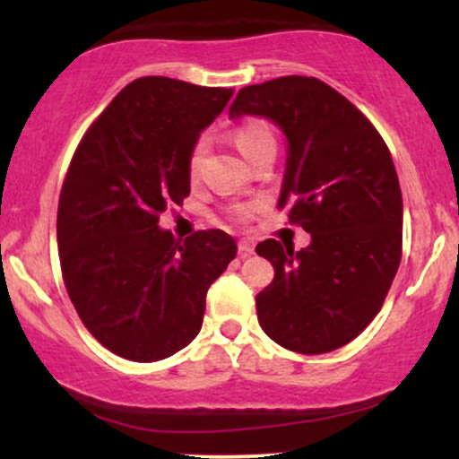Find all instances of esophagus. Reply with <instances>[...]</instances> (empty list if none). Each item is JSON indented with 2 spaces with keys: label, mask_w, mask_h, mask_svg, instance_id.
<instances>
[{
  "label": "esophagus",
  "mask_w": 459,
  "mask_h": 459,
  "mask_svg": "<svg viewBox=\"0 0 459 459\" xmlns=\"http://www.w3.org/2000/svg\"><path fill=\"white\" fill-rule=\"evenodd\" d=\"M237 247H239V255L241 256H247L255 252V239H250V237H244V239H239V244H237Z\"/></svg>",
  "instance_id": "esophagus-1"
}]
</instances>
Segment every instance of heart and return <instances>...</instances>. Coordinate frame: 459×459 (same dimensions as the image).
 <instances>
[{
  "label": "heart",
  "instance_id": "1",
  "mask_svg": "<svg viewBox=\"0 0 459 459\" xmlns=\"http://www.w3.org/2000/svg\"><path fill=\"white\" fill-rule=\"evenodd\" d=\"M233 138H235L237 149H239L241 155L247 160V157H250V152L255 149H259L263 142L273 140V134L265 123H261V120H250V123L241 125V127L235 131ZM207 149H209V140L203 135V138H198L196 144L192 146V151H189L187 168H189V175L192 177L198 175L204 155H207ZM250 212H252V204H235V207L230 209V215H233L235 220H244V218H247V213Z\"/></svg>",
  "mask_w": 459,
  "mask_h": 459
}]
</instances>
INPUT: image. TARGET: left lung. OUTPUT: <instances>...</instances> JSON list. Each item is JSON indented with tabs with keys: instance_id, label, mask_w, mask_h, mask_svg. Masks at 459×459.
Returning a JSON list of instances; mask_svg holds the SVG:
<instances>
[{
	"instance_id": "obj_1",
	"label": "left lung",
	"mask_w": 459,
	"mask_h": 459,
	"mask_svg": "<svg viewBox=\"0 0 459 459\" xmlns=\"http://www.w3.org/2000/svg\"><path fill=\"white\" fill-rule=\"evenodd\" d=\"M247 114L270 118L287 138L278 207L310 233L298 252L276 239L256 246L276 272L256 296V317L298 354L339 350L380 313L402 261L403 200L391 151L356 105L315 77L241 88L229 116Z\"/></svg>"
}]
</instances>
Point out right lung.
<instances>
[{
  "label": "right lung",
  "instance_id": "add662e5",
  "mask_svg": "<svg viewBox=\"0 0 459 459\" xmlns=\"http://www.w3.org/2000/svg\"><path fill=\"white\" fill-rule=\"evenodd\" d=\"M233 88L170 77L125 86L79 142L57 204L62 278L79 319L116 356L155 362L200 332L204 299L235 259L224 230L186 241L160 213L189 196V151Z\"/></svg>",
  "mask_w": 459,
  "mask_h": 459
}]
</instances>
